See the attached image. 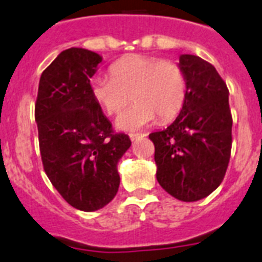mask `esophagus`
<instances>
[{"label": "esophagus", "instance_id": "34e87169", "mask_svg": "<svg viewBox=\"0 0 262 262\" xmlns=\"http://www.w3.org/2000/svg\"><path fill=\"white\" fill-rule=\"evenodd\" d=\"M129 137H130L132 141H136V140H138V138L146 137V134H144V133H130V134H129Z\"/></svg>", "mask_w": 262, "mask_h": 262}]
</instances>
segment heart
Listing matches in <instances>:
<instances>
[{"label": "heart", "instance_id": "obj_1", "mask_svg": "<svg viewBox=\"0 0 262 262\" xmlns=\"http://www.w3.org/2000/svg\"><path fill=\"white\" fill-rule=\"evenodd\" d=\"M111 77H96L91 92L97 105L108 115H118L120 130L137 132L153 124L157 116L170 121L178 116L187 96L185 72L177 63L151 56L130 55L118 59L109 68Z\"/></svg>", "mask_w": 262, "mask_h": 262}]
</instances>
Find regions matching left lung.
Wrapping results in <instances>:
<instances>
[{"label": "left lung", "mask_w": 262, "mask_h": 262, "mask_svg": "<svg viewBox=\"0 0 262 262\" xmlns=\"http://www.w3.org/2000/svg\"><path fill=\"white\" fill-rule=\"evenodd\" d=\"M179 67L187 81V96L178 117L153 141L157 181L182 202H196L219 187L232 147L228 88L216 68L199 56L183 54Z\"/></svg>", "instance_id": "obj_1"}]
</instances>
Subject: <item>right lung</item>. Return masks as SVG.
<instances>
[{"instance_id": "add662e5", "label": "right lung", "mask_w": 262, "mask_h": 262, "mask_svg": "<svg viewBox=\"0 0 262 262\" xmlns=\"http://www.w3.org/2000/svg\"><path fill=\"white\" fill-rule=\"evenodd\" d=\"M101 60L85 49L62 51L43 71L35 103L43 169L63 199L85 212L116 196L117 163L132 145L126 134L113 133L91 92Z\"/></svg>"}]
</instances>
